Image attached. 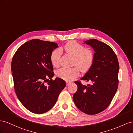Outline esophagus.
I'll use <instances>...</instances> for the list:
<instances>
[{
  "instance_id": "34e87169",
  "label": "esophagus",
  "mask_w": 133,
  "mask_h": 133,
  "mask_svg": "<svg viewBox=\"0 0 133 133\" xmlns=\"http://www.w3.org/2000/svg\"><path fill=\"white\" fill-rule=\"evenodd\" d=\"M66 85H69L70 83H71V82L70 81H66Z\"/></svg>"
}]
</instances>
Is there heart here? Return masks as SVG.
Masks as SVG:
<instances>
[{
    "mask_svg": "<svg viewBox=\"0 0 133 133\" xmlns=\"http://www.w3.org/2000/svg\"><path fill=\"white\" fill-rule=\"evenodd\" d=\"M63 50L74 57L73 65L71 68L62 67L57 70L56 75L66 81H71L78 76L79 70L82 72L88 71L92 66L94 61V52L76 42L71 41L63 47ZM61 51L59 48L55 49L51 54V61L53 65L57 67L59 64Z\"/></svg>",
    "mask_w": 133,
    "mask_h": 133,
    "instance_id": "heart-1",
    "label": "heart"
}]
</instances>
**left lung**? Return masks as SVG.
I'll list each match as a JSON object with an SVG mask.
<instances>
[{
	"label": "left lung",
	"instance_id": "1",
	"mask_svg": "<svg viewBox=\"0 0 133 133\" xmlns=\"http://www.w3.org/2000/svg\"><path fill=\"white\" fill-rule=\"evenodd\" d=\"M95 51L92 66L81 79L91 82L83 85L75 81L77 90L73 99L77 108L86 114H97L107 109L114 97L118 86L119 64L112 48L101 41L84 42Z\"/></svg>",
	"mask_w": 133,
	"mask_h": 133
}]
</instances>
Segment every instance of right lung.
<instances>
[{"label": "right lung", "instance_id": "1", "mask_svg": "<svg viewBox=\"0 0 133 133\" xmlns=\"http://www.w3.org/2000/svg\"><path fill=\"white\" fill-rule=\"evenodd\" d=\"M58 47L53 42L33 39L22 44L13 57L15 91L22 104L33 113L50 110L66 86L62 78L52 79L55 74L51 54Z\"/></svg>", "mask_w": 133, "mask_h": 133}]
</instances>
